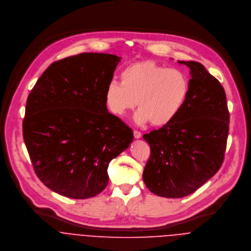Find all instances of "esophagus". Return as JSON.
I'll use <instances>...</instances> for the list:
<instances>
[{
	"mask_svg": "<svg viewBox=\"0 0 251 251\" xmlns=\"http://www.w3.org/2000/svg\"><path fill=\"white\" fill-rule=\"evenodd\" d=\"M133 135H134V137H135L136 139H139V138H141L142 133H141L140 131H138V130H134V131H133Z\"/></svg>",
	"mask_w": 251,
	"mask_h": 251,
	"instance_id": "esophagus-1",
	"label": "esophagus"
}]
</instances>
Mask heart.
<instances>
[{
    "instance_id": "heart-1",
    "label": "heart",
    "mask_w": 251,
    "mask_h": 251,
    "mask_svg": "<svg viewBox=\"0 0 251 251\" xmlns=\"http://www.w3.org/2000/svg\"><path fill=\"white\" fill-rule=\"evenodd\" d=\"M189 92L186 74L151 61L137 62L121 72V83L111 81L104 93L108 111L119 118L127 116L136 105L137 125L151 122L154 126L170 124L183 107Z\"/></svg>"
}]
</instances>
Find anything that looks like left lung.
Listing matches in <instances>:
<instances>
[{
	"label": "left lung",
	"instance_id": "left-lung-1",
	"mask_svg": "<svg viewBox=\"0 0 251 251\" xmlns=\"http://www.w3.org/2000/svg\"><path fill=\"white\" fill-rule=\"evenodd\" d=\"M178 63L190 69L186 101L174 121L143 135L151 147L144 182L153 194L166 198L187 196L215 176L229 132L221 84L198 62Z\"/></svg>",
	"mask_w": 251,
	"mask_h": 251
}]
</instances>
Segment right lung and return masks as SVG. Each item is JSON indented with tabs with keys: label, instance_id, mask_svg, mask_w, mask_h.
Here are the masks:
<instances>
[{
	"label": "right lung",
	"instance_id": "add662e5",
	"mask_svg": "<svg viewBox=\"0 0 251 251\" xmlns=\"http://www.w3.org/2000/svg\"><path fill=\"white\" fill-rule=\"evenodd\" d=\"M120 60L82 53L54 62L27 99L24 142L38 179L60 195L100 194L107 186L110 161L133 140L132 129L104 103Z\"/></svg>",
	"mask_w": 251,
	"mask_h": 251
}]
</instances>
